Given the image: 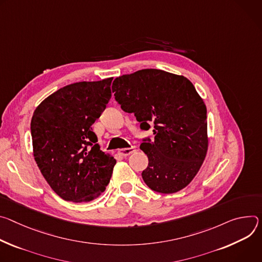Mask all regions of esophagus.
<instances>
[{"label":"esophagus","instance_id":"obj_1","mask_svg":"<svg viewBox=\"0 0 262 262\" xmlns=\"http://www.w3.org/2000/svg\"><path fill=\"white\" fill-rule=\"evenodd\" d=\"M136 148L135 147H131V148H125V149H120L119 150V154L122 156H129L131 154H133L135 152Z\"/></svg>","mask_w":262,"mask_h":262}]
</instances>
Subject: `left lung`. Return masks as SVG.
<instances>
[{
	"mask_svg": "<svg viewBox=\"0 0 262 262\" xmlns=\"http://www.w3.org/2000/svg\"><path fill=\"white\" fill-rule=\"evenodd\" d=\"M112 93L141 129L154 126V141L140 144L149 158L144 183L160 193L186 187L208 151L207 109L193 84L181 75L147 69L116 78Z\"/></svg>",
	"mask_w": 262,
	"mask_h": 262,
	"instance_id": "8db88e82",
	"label": "left lung"
}]
</instances>
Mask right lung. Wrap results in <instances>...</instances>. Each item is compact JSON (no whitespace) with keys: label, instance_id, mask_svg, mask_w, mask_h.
Instances as JSON below:
<instances>
[{"label":"right lung","instance_id":"add662e5","mask_svg":"<svg viewBox=\"0 0 262 262\" xmlns=\"http://www.w3.org/2000/svg\"><path fill=\"white\" fill-rule=\"evenodd\" d=\"M112 79L67 85L34 110V159L51 188L66 201H94L110 181L116 161L100 150L92 125L111 99Z\"/></svg>","mask_w":262,"mask_h":262}]
</instances>
